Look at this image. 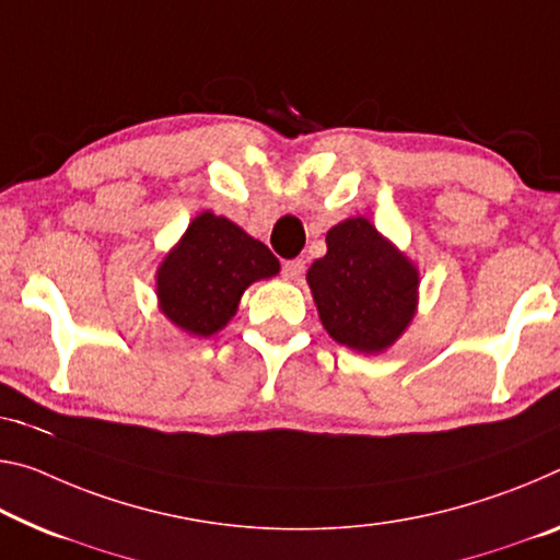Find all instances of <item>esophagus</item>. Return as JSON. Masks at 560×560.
I'll return each instance as SVG.
<instances>
[{
  "mask_svg": "<svg viewBox=\"0 0 560 560\" xmlns=\"http://www.w3.org/2000/svg\"><path fill=\"white\" fill-rule=\"evenodd\" d=\"M301 273H304V261H301V259L283 261V277H287L289 281H296Z\"/></svg>",
  "mask_w": 560,
  "mask_h": 560,
  "instance_id": "obj_1",
  "label": "esophagus"
}]
</instances>
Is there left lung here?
<instances>
[{
  "label": "left lung",
  "mask_w": 560,
  "mask_h": 560,
  "mask_svg": "<svg viewBox=\"0 0 560 560\" xmlns=\"http://www.w3.org/2000/svg\"><path fill=\"white\" fill-rule=\"evenodd\" d=\"M306 281L326 334L359 353L392 349L419 308V266L366 217L328 229Z\"/></svg>",
  "instance_id": "obj_1"
}]
</instances>
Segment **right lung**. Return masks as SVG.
<instances>
[{
	"mask_svg": "<svg viewBox=\"0 0 560 560\" xmlns=\"http://www.w3.org/2000/svg\"><path fill=\"white\" fill-rule=\"evenodd\" d=\"M281 264L232 219L201 211L156 269L159 312L189 336L219 334L236 316L254 281L277 277Z\"/></svg>",
	"mask_w": 560,
	"mask_h": 560,
	"instance_id": "1",
	"label": "right lung"
}]
</instances>
